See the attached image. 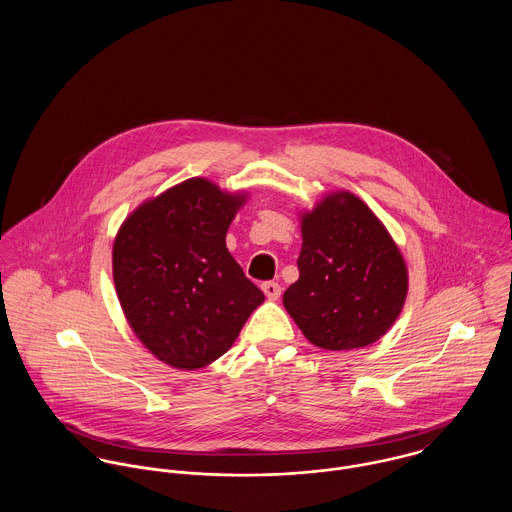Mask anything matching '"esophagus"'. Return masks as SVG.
Returning a JSON list of instances; mask_svg holds the SVG:
<instances>
[{"instance_id": "esophagus-1", "label": "esophagus", "mask_w": 512, "mask_h": 512, "mask_svg": "<svg viewBox=\"0 0 512 512\" xmlns=\"http://www.w3.org/2000/svg\"><path fill=\"white\" fill-rule=\"evenodd\" d=\"M262 292L266 293V297L268 299H278L280 297V293H282V288H280V284H276V282H266V284H262Z\"/></svg>"}]
</instances>
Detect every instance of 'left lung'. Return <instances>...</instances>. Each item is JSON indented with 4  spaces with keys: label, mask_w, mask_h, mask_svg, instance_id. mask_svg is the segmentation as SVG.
I'll return each mask as SVG.
<instances>
[{
    "label": "left lung",
    "mask_w": 512,
    "mask_h": 512,
    "mask_svg": "<svg viewBox=\"0 0 512 512\" xmlns=\"http://www.w3.org/2000/svg\"><path fill=\"white\" fill-rule=\"evenodd\" d=\"M299 226V280L284 293L295 325L327 351L378 341L408 295L404 256L382 220L351 191H333L299 213Z\"/></svg>",
    "instance_id": "1"
}]
</instances>
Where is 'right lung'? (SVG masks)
<instances>
[{
  "label": "right lung",
  "mask_w": 512,
  "mask_h": 512,
  "mask_svg": "<svg viewBox=\"0 0 512 512\" xmlns=\"http://www.w3.org/2000/svg\"><path fill=\"white\" fill-rule=\"evenodd\" d=\"M248 201L191 177L144 201L114 238L112 276L128 325L165 365L197 370L236 341L260 292L226 248V232Z\"/></svg>",
  "instance_id": "right-lung-1"
}]
</instances>
